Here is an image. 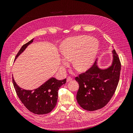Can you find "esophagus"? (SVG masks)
Masks as SVG:
<instances>
[{
  "label": "esophagus",
  "mask_w": 133,
  "mask_h": 133,
  "mask_svg": "<svg viewBox=\"0 0 133 133\" xmlns=\"http://www.w3.org/2000/svg\"><path fill=\"white\" fill-rule=\"evenodd\" d=\"M72 79H72L71 77H70V76H68V77L67 79H66V82H70V81H71Z\"/></svg>",
  "instance_id": "obj_1"
}]
</instances>
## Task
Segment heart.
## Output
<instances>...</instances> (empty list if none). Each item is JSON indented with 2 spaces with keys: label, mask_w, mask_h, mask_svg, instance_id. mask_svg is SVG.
<instances>
[{
  "label": "heart",
  "mask_w": 133,
  "mask_h": 133,
  "mask_svg": "<svg viewBox=\"0 0 133 133\" xmlns=\"http://www.w3.org/2000/svg\"><path fill=\"white\" fill-rule=\"evenodd\" d=\"M99 49L98 41L95 38L88 36H78L67 39L60 46L63 58L62 68L72 65L79 70H84L93 63Z\"/></svg>",
  "instance_id": "heart-1"
}]
</instances>
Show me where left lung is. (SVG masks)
<instances>
[{
	"label": "left lung",
	"instance_id": "8db88e82",
	"mask_svg": "<svg viewBox=\"0 0 133 133\" xmlns=\"http://www.w3.org/2000/svg\"><path fill=\"white\" fill-rule=\"evenodd\" d=\"M112 53V64L108 68L100 69L96 60L90 69L75 77L79 85L76 100L84 109H100L107 105L114 95L119 83L121 63L115 49Z\"/></svg>",
	"mask_w": 133,
	"mask_h": 133
}]
</instances>
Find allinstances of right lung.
Listing matches in <instances>:
<instances>
[{"instance_id": "right-lung-1", "label": "right lung", "mask_w": 133, "mask_h": 133, "mask_svg": "<svg viewBox=\"0 0 133 133\" xmlns=\"http://www.w3.org/2000/svg\"><path fill=\"white\" fill-rule=\"evenodd\" d=\"M33 40L34 39H31L22 46L15 59L25 50ZM12 79L16 92L22 103L30 111L38 115L48 114L53 109L57 103L58 90L66 83V79L59 80L51 78L37 89L28 90L20 88L13 77Z\"/></svg>"}]
</instances>
